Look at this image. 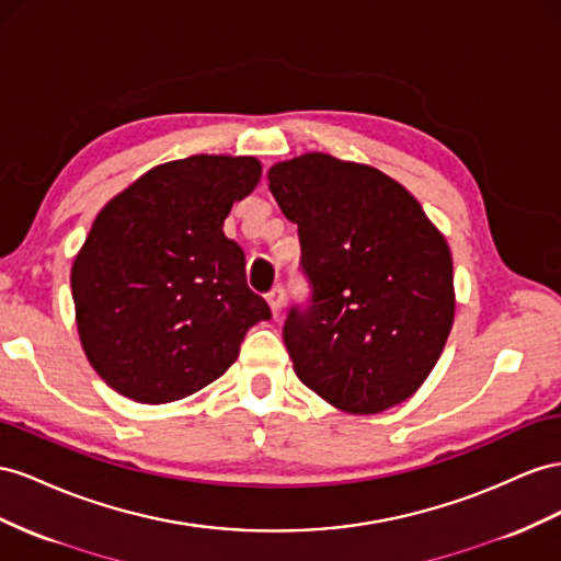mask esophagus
<instances>
[{"label": "esophagus", "mask_w": 561, "mask_h": 561, "mask_svg": "<svg viewBox=\"0 0 561 561\" xmlns=\"http://www.w3.org/2000/svg\"><path fill=\"white\" fill-rule=\"evenodd\" d=\"M266 301H268L271 311H274V318H278V316H280V311H283V305H285V293H283V287H280V285H278V287H274V290H271V293L266 295Z\"/></svg>", "instance_id": "obj_1"}]
</instances>
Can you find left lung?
Instances as JSON below:
<instances>
[{
  "label": "left lung",
  "instance_id": "1",
  "mask_svg": "<svg viewBox=\"0 0 561 561\" xmlns=\"http://www.w3.org/2000/svg\"><path fill=\"white\" fill-rule=\"evenodd\" d=\"M268 188L297 224L307 307L283 328L295 373L344 413L411 399L442 356L456 313L446 238L399 181L370 164L305 153Z\"/></svg>",
  "mask_w": 561,
  "mask_h": 561
}]
</instances>
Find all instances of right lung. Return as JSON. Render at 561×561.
Returning <instances> with one entry per match:
<instances>
[{
  "mask_svg": "<svg viewBox=\"0 0 561 561\" xmlns=\"http://www.w3.org/2000/svg\"><path fill=\"white\" fill-rule=\"evenodd\" d=\"M262 162L191 156L148 170L92 224L72 262L82 350L101 380L139 403H170L215 382L271 309L224 236Z\"/></svg>",
  "mask_w": 561,
  "mask_h": 561,
  "instance_id": "obj_1",
  "label": "right lung"
}]
</instances>
